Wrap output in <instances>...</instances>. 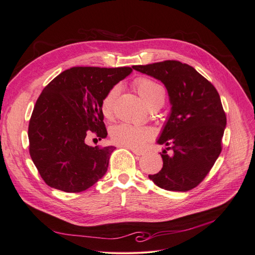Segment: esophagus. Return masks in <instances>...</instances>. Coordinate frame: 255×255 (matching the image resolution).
Returning <instances> with one entry per match:
<instances>
[{
    "label": "esophagus",
    "mask_w": 255,
    "mask_h": 255,
    "mask_svg": "<svg viewBox=\"0 0 255 255\" xmlns=\"http://www.w3.org/2000/svg\"><path fill=\"white\" fill-rule=\"evenodd\" d=\"M130 151H132L134 154H136V155H142V154L144 153L143 151L141 150H138V149H134V148H128Z\"/></svg>",
    "instance_id": "34e87169"
}]
</instances>
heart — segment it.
<instances>
[{
	"instance_id": "obj_1",
	"label": "heart",
	"mask_w": 255,
	"mask_h": 255,
	"mask_svg": "<svg viewBox=\"0 0 255 255\" xmlns=\"http://www.w3.org/2000/svg\"><path fill=\"white\" fill-rule=\"evenodd\" d=\"M133 86L150 110L163 106L165 102V90L159 84L145 76H138L133 81ZM118 95L119 86L115 85L103 96L100 106L105 118L110 119L113 116L115 102ZM110 135L112 141L116 144L126 148L139 149L145 142L153 139L155 132L150 127H135L128 123H121L111 128Z\"/></svg>"
}]
</instances>
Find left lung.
Segmentation results:
<instances>
[{
  "label": "left lung",
  "instance_id": "left-lung-1",
  "mask_svg": "<svg viewBox=\"0 0 255 255\" xmlns=\"http://www.w3.org/2000/svg\"><path fill=\"white\" fill-rule=\"evenodd\" d=\"M135 70L163 83L171 103V114L157 142L163 168L149 177L158 187L188 191L211 171L222 150L227 116L217 89L195 68L179 60L133 66ZM172 150L168 154L166 151Z\"/></svg>",
  "mask_w": 255,
  "mask_h": 255
}]
</instances>
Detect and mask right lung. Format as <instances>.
Masks as SVG:
<instances>
[{
	"mask_svg": "<svg viewBox=\"0 0 255 255\" xmlns=\"http://www.w3.org/2000/svg\"><path fill=\"white\" fill-rule=\"evenodd\" d=\"M130 72L129 67H72L44 87L29 119L28 140L29 155L50 187L81 192L106 173L115 146H90L85 138L107 136L101 100Z\"/></svg>",
	"mask_w": 255,
	"mask_h": 255,
	"instance_id": "1",
	"label": "right lung"
}]
</instances>
